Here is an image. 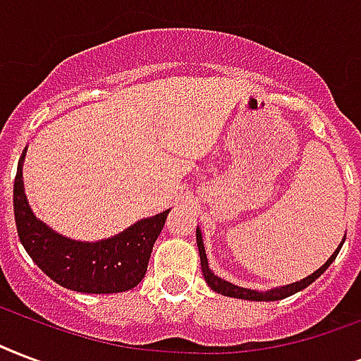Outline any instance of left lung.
<instances>
[{
  "mask_svg": "<svg viewBox=\"0 0 361 361\" xmlns=\"http://www.w3.org/2000/svg\"><path fill=\"white\" fill-rule=\"evenodd\" d=\"M343 244H345V238H343V242L339 244V247L335 250L334 255H331V257H329V259H327L320 269H318V271H314L310 276H307V279L299 280V282H293V284L282 286V288H274V290L255 291V290H247V288H240V286L231 284V282L219 279V276H216V274L210 271L208 259H206L204 244H202V235H200V229H197V246H199L200 267H202V274H204L206 284L210 286L212 290L216 291V293H221V295H227V297H236V299H246V301H279V299H286V297L293 295V293H297V291L305 290V288L312 284L320 274H324V271H326L327 267L334 263Z\"/></svg>",
  "mask_w": 361,
  "mask_h": 361,
  "instance_id": "left-lung-1",
  "label": "left lung"
}]
</instances>
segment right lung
Returning a JSON list of instances; mask_svg holds the SVG:
<instances>
[{"label":"right lung","mask_w":361,"mask_h":361,"mask_svg":"<svg viewBox=\"0 0 361 361\" xmlns=\"http://www.w3.org/2000/svg\"><path fill=\"white\" fill-rule=\"evenodd\" d=\"M15 178V221L27 255L56 284L81 293H119L136 288L147 271L151 250L170 210L130 225L117 236L98 242L71 240L54 233L27 204L22 161Z\"/></svg>","instance_id":"1"}]
</instances>
